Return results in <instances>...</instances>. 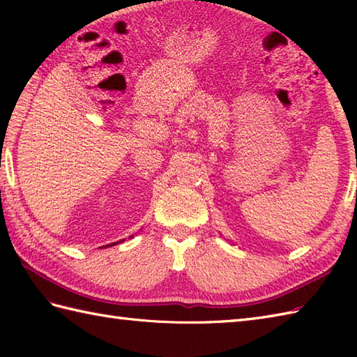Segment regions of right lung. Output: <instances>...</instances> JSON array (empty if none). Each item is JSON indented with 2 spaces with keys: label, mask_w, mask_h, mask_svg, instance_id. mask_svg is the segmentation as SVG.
Returning a JSON list of instances; mask_svg holds the SVG:
<instances>
[{
  "label": "right lung",
  "mask_w": 357,
  "mask_h": 357,
  "mask_svg": "<svg viewBox=\"0 0 357 357\" xmlns=\"http://www.w3.org/2000/svg\"><path fill=\"white\" fill-rule=\"evenodd\" d=\"M116 244V242H113V244H109V245H115Z\"/></svg>",
  "instance_id": "right-lung-1"
}]
</instances>
